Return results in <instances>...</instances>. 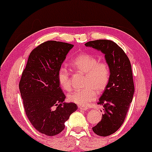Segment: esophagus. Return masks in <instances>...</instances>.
Masks as SVG:
<instances>
[{
	"instance_id": "34e87169",
	"label": "esophagus",
	"mask_w": 152,
	"mask_h": 152,
	"mask_svg": "<svg viewBox=\"0 0 152 152\" xmlns=\"http://www.w3.org/2000/svg\"><path fill=\"white\" fill-rule=\"evenodd\" d=\"M79 108L80 110H87V107L84 106H79Z\"/></svg>"
}]
</instances>
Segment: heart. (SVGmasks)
Returning <instances> with one entry per match:
<instances>
[{
  "mask_svg": "<svg viewBox=\"0 0 152 152\" xmlns=\"http://www.w3.org/2000/svg\"><path fill=\"white\" fill-rule=\"evenodd\" d=\"M70 66L76 72L84 73V89L75 91L68 96L71 102L79 106H86L107 87L110 80L111 70L106 61H99L96 56L90 53H81L70 62ZM58 80L63 89L70 91L71 84L70 73L65 67L58 71Z\"/></svg>",
  "mask_w": 152,
  "mask_h": 152,
  "instance_id": "b5f03b06",
  "label": "heart"
}]
</instances>
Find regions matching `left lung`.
I'll return each instance as SVG.
<instances>
[{
  "label": "left lung",
  "mask_w": 152,
  "mask_h": 152,
  "mask_svg": "<svg viewBox=\"0 0 152 152\" xmlns=\"http://www.w3.org/2000/svg\"><path fill=\"white\" fill-rule=\"evenodd\" d=\"M85 45L102 52L110 66V80L97 102L104 107V113L92 128L98 136H107L122 126L132 102L134 84L131 62L122 48L111 40L89 41Z\"/></svg>",
  "instance_id": "obj_1"
}]
</instances>
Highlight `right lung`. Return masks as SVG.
I'll list each match as a JSON object with an SVG mask.
<instances>
[{"label": "right lung", "mask_w": 152, "mask_h": 152, "mask_svg": "<svg viewBox=\"0 0 152 152\" xmlns=\"http://www.w3.org/2000/svg\"><path fill=\"white\" fill-rule=\"evenodd\" d=\"M73 47L69 43L45 42L30 53L19 82L25 113L37 131L49 136L58 134L77 110L75 103H65L58 71Z\"/></svg>", "instance_id": "right-lung-1"}]
</instances>
